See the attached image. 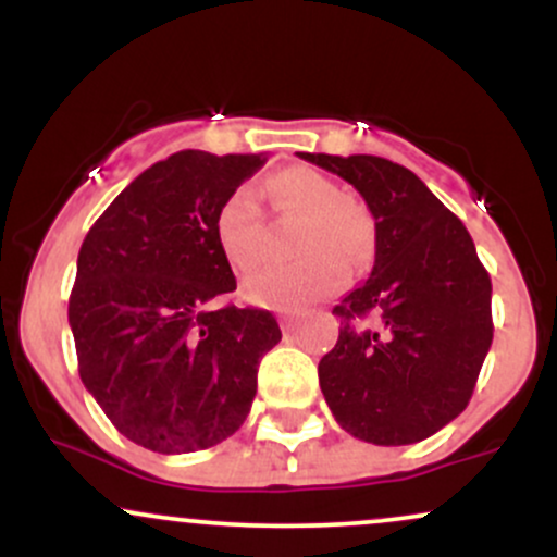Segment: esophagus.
I'll list each match as a JSON object with an SVG mask.
<instances>
[{
    "label": "esophagus",
    "mask_w": 557,
    "mask_h": 557,
    "mask_svg": "<svg viewBox=\"0 0 557 557\" xmlns=\"http://www.w3.org/2000/svg\"><path fill=\"white\" fill-rule=\"evenodd\" d=\"M280 327H283L285 337H290L293 332L298 330V319L296 317H280Z\"/></svg>",
    "instance_id": "1"
}]
</instances>
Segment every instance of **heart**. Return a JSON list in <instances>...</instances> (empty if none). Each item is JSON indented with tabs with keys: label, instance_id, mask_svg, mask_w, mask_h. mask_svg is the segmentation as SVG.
<instances>
[{
	"label": "heart",
	"instance_id": "b5f03b06",
	"mask_svg": "<svg viewBox=\"0 0 557 557\" xmlns=\"http://www.w3.org/2000/svg\"><path fill=\"white\" fill-rule=\"evenodd\" d=\"M261 190L277 212L304 216L296 251L309 257L251 274L243 283L248 304L298 311L341 290L348 280L342 261L359 267L372 253V220L361 203L345 198L341 185L309 168L274 172ZM214 238L222 259L235 272H251L264 261V220L251 185H240L222 201L214 216Z\"/></svg>",
	"mask_w": 557,
	"mask_h": 557
}]
</instances>
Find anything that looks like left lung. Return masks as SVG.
<instances>
[{
	"mask_svg": "<svg viewBox=\"0 0 557 557\" xmlns=\"http://www.w3.org/2000/svg\"><path fill=\"white\" fill-rule=\"evenodd\" d=\"M359 190L374 267L332 309L335 348L319 387L345 432L411 445L469 406L492 345V283L469 230L411 170L372 154H298Z\"/></svg>",
	"mask_w": 557,
	"mask_h": 557,
	"instance_id": "left-lung-1",
	"label": "left lung"
}]
</instances>
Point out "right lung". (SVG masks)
Returning a JSON list of instances; mask_svg holds the SVG:
<instances>
[{
    "label": "right lung",
    "instance_id": "1",
    "mask_svg": "<svg viewBox=\"0 0 557 557\" xmlns=\"http://www.w3.org/2000/svg\"><path fill=\"white\" fill-rule=\"evenodd\" d=\"M261 164V154L177 151L140 172L83 240L67 306L78 372L140 447L203 450L251 411L259 359L283 332L270 311L220 306L235 274L214 216Z\"/></svg>",
    "mask_w": 557,
    "mask_h": 557
}]
</instances>
